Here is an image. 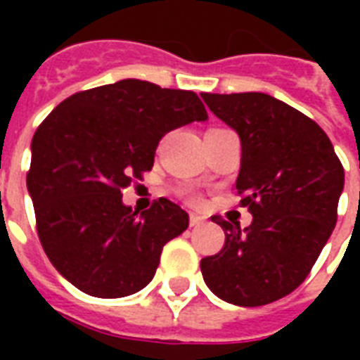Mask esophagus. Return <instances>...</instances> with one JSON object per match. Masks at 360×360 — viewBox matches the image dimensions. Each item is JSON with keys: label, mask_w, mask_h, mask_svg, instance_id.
<instances>
[{"label": "esophagus", "mask_w": 360, "mask_h": 360, "mask_svg": "<svg viewBox=\"0 0 360 360\" xmlns=\"http://www.w3.org/2000/svg\"><path fill=\"white\" fill-rule=\"evenodd\" d=\"M202 222H203L202 217H198V214H194V213L191 214V226H192V228H194V226H200Z\"/></svg>", "instance_id": "obj_1"}]
</instances>
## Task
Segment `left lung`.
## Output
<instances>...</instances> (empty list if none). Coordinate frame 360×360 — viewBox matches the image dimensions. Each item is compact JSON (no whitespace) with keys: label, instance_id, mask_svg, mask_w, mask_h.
Masks as SVG:
<instances>
[{"label":"left lung","instance_id":"8db88e82","mask_svg":"<svg viewBox=\"0 0 360 360\" xmlns=\"http://www.w3.org/2000/svg\"><path fill=\"white\" fill-rule=\"evenodd\" d=\"M219 120L239 134L237 192L252 224L213 217L224 248L203 257L205 284L222 301L262 307L308 276L336 224L344 168L318 123L267 93H202Z\"/></svg>","mask_w":360,"mask_h":360}]
</instances>
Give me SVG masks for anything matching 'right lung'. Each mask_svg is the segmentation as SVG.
<instances>
[{
    "label": "right lung",
    "mask_w": 360,
    "mask_h": 360,
    "mask_svg": "<svg viewBox=\"0 0 360 360\" xmlns=\"http://www.w3.org/2000/svg\"><path fill=\"white\" fill-rule=\"evenodd\" d=\"M194 121H207L194 91L127 78L76 93L37 129L27 174L37 231L75 288L117 299L151 282L164 245L188 228V214L166 198L138 214L121 191L153 168L166 132Z\"/></svg>",
    "instance_id": "1"
}]
</instances>
